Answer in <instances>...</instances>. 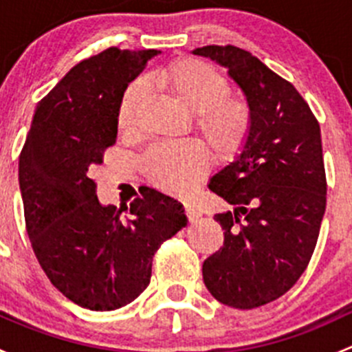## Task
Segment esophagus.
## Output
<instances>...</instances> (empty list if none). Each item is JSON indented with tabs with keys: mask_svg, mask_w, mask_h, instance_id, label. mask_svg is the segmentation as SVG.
<instances>
[{
	"mask_svg": "<svg viewBox=\"0 0 352 352\" xmlns=\"http://www.w3.org/2000/svg\"><path fill=\"white\" fill-rule=\"evenodd\" d=\"M186 214H187V218H189L190 223L197 221V219L201 218V211H199L196 206L190 204V202H186Z\"/></svg>",
	"mask_w": 352,
	"mask_h": 352,
	"instance_id": "obj_1",
	"label": "esophagus"
}]
</instances>
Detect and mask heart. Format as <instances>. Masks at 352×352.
Wrapping results in <instances>:
<instances>
[{
  "instance_id": "1",
  "label": "heart",
  "mask_w": 352,
  "mask_h": 352,
  "mask_svg": "<svg viewBox=\"0 0 352 352\" xmlns=\"http://www.w3.org/2000/svg\"><path fill=\"white\" fill-rule=\"evenodd\" d=\"M151 85L192 112V129L216 160H232L242 151L254 127L247 98L230 94L226 78L206 63L184 58L153 71ZM143 85H133L117 112V126L129 134L136 129ZM209 166V155L196 141L158 143L148 150L143 168L148 180L170 194H187Z\"/></svg>"
}]
</instances>
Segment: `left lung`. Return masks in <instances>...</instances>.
<instances>
[{
  "label": "left lung",
  "mask_w": 352,
  "mask_h": 352,
  "mask_svg": "<svg viewBox=\"0 0 352 352\" xmlns=\"http://www.w3.org/2000/svg\"><path fill=\"white\" fill-rule=\"evenodd\" d=\"M194 54L228 67L254 112L243 151L209 182L235 209L214 214L225 242L202 264L219 303L250 310L289 291L314 255L327 204L320 126L296 88L248 51Z\"/></svg>",
  "instance_id": "8db88e82"
}]
</instances>
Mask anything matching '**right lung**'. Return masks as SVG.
Here are the masks:
<instances>
[{
	"label": "right lung",
	"mask_w": 352,
	"mask_h": 352,
	"mask_svg": "<svg viewBox=\"0 0 352 352\" xmlns=\"http://www.w3.org/2000/svg\"><path fill=\"white\" fill-rule=\"evenodd\" d=\"M160 51L109 47L71 67L38 102L19 163L25 228L56 289L80 307L117 310L151 279L163 242L187 226L175 199L144 187L124 208L102 206L91 173L117 140L127 85Z\"/></svg>",
	"instance_id": "1"
}]
</instances>
